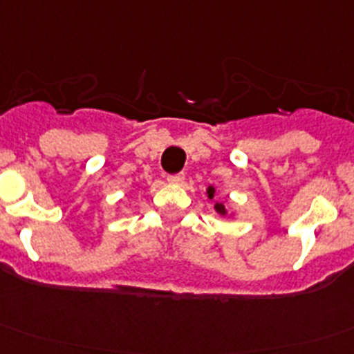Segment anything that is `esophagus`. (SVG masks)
<instances>
[{
  "instance_id": "1",
  "label": "esophagus",
  "mask_w": 354,
  "mask_h": 354,
  "mask_svg": "<svg viewBox=\"0 0 354 354\" xmlns=\"http://www.w3.org/2000/svg\"><path fill=\"white\" fill-rule=\"evenodd\" d=\"M167 180L170 184H183L184 183V174H175V175H168Z\"/></svg>"
}]
</instances>
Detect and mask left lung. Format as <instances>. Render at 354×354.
<instances>
[{
	"mask_svg": "<svg viewBox=\"0 0 354 354\" xmlns=\"http://www.w3.org/2000/svg\"><path fill=\"white\" fill-rule=\"evenodd\" d=\"M207 194H208V198H210V200H214L215 187H214V186H208ZM215 212H217V214H221V215H225V214H227V210H225L224 203H215Z\"/></svg>",
	"mask_w": 354,
	"mask_h": 354,
	"instance_id": "1",
	"label": "left lung"
}]
</instances>
